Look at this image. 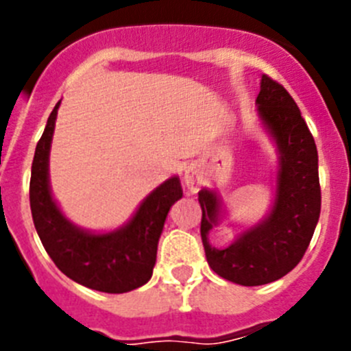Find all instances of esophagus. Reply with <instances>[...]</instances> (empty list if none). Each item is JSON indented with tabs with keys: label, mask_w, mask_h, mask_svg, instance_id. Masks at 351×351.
<instances>
[{
	"label": "esophagus",
	"mask_w": 351,
	"mask_h": 351,
	"mask_svg": "<svg viewBox=\"0 0 351 351\" xmlns=\"http://www.w3.org/2000/svg\"><path fill=\"white\" fill-rule=\"evenodd\" d=\"M182 181H184V186L190 191H197L202 184V176H200V170L197 169L195 165L188 167L184 170V176H182Z\"/></svg>",
	"instance_id": "1"
}]
</instances>
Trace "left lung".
<instances>
[{
	"instance_id": "obj_1",
	"label": "left lung",
	"mask_w": 351,
	"mask_h": 351,
	"mask_svg": "<svg viewBox=\"0 0 351 351\" xmlns=\"http://www.w3.org/2000/svg\"><path fill=\"white\" fill-rule=\"evenodd\" d=\"M256 110L278 151L276 195L267 216L219 250L209 243V232L223 221L225 206L214 190L198 191L207 263L223 280L243 287L272 283L295 267L308 250L322 206L318 151L293 98L281 84L262 75Z\"/></svg>"
}]
</instances>
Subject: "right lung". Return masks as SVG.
Returning a JSON list of instances; mask_svg holds the SVG:
<instances>
[{
	"label": "right lung",
	"mask_w": 351,
	"mask_h": 351,
	"mask_svg": "<svg viewBox=\"0 0 351 351\" xmlns=\"http://www.w3.org/2000/svg\"><path fill=\"white\" fill-rule=\"evenodd\" d=\"M60 104L49 116L31 165L29 204L35 228L52 262L70 280L105 293L132 291L153 276L167 214L182 197L181 181L172 176L161 182L116 230L91 232L71 223L52 197L49 181V156Z\"/></svg>",
	"instance_id": "right-lung-1"
}]
</instances>
